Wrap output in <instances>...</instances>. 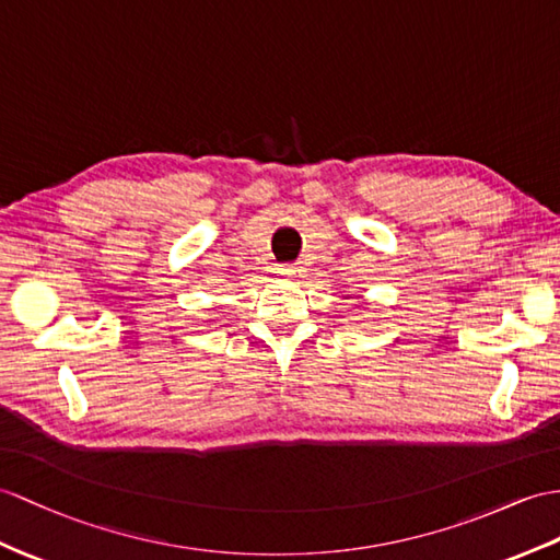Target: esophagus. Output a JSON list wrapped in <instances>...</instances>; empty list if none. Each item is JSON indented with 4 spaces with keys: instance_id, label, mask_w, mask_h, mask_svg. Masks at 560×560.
Instances as JSON below:
<instances>
[{
    "instance_id": "34e87169",
    "label": "esophagus",
    "mask_w": 560,
    "mask_h": 560,
    "mask_svg": "<svg viewBox=\"0 0 560 560\" xmlns=\"http://www.w3.org/2000/svg\"><path fill=\"white\" fill-rule=\"evenodd\" d=\"M296 272H299V268H296V266H290V264L278 268V276H280L282 280H292V278L296 276Z\"/></svg>"
}]
</instances>
